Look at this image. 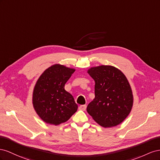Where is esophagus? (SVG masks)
<instances>
[{
    "label": "esophagus",
    "instance_id": "esophagus-1",
    "mask_svg": "<svg viewBox=\"0 0 160 160\" xmlns=\"http://www.w3.org/2000/svg\"><path fill=\"white\" fill-rule=\"evenodd\" d=\"M79 109L81 111H85L86 109V105H85V104H84V105H80L79 107Z\"/></svg>",
    "mask_w": 160,
    "mask_h": 160
}]
</instances>
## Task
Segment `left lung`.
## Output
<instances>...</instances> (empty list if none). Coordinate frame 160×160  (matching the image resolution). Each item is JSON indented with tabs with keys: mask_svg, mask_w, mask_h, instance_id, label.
Here are the masks:
<instances>
[{
	"mask_svg": "<svg viewBox=\"0 0 160 160\" xmlns=\"http://www.w3.org/2000/svg\"><path fill=\"white\" fill-rule=\"evenodd\" d=\"M88 73L95 82V98L88 104V113L104 127L120 124L133 107V94L127 78L111 66L92 68Z\"/></svg>",
	"mask_w": 160,
	"mask_h": 160,
	"instance_id": "8db88e82",
	"label": "left lung"
}]
</instances>
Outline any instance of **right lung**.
Returning a JSON list of instances; mask_svg holds the SVG:
<instances>
[{
  "instance_id": "add662e5",
  "label": "right lung",
  "mask_w": 160,
  "mask_h": 160,
  "mask_svg": "<svg viewBox=\"0 0 160 160\" xmlns=\"http://www.w3.org/2000/svg\"><path fill=\"white\" fill-rule=\"evenodd\" d=\"M75 70L56 64L45 70L33 90V104L42 119L58 125L67 121L78 109L72 95L64 86Z\"/></svg>"
}]
</instances>
